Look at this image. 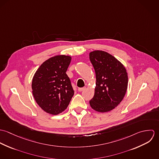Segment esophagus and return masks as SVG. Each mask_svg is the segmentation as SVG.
<instances>
[{"label":"esophagus","mask_w":159,"mask_h":159,"mask_svg":"<svg viewBox=\"0 0 159 159\" xmlns=\"http://www.w3.org/2000/svg\"><path fill=\"white\" fill-rule=\"evenodd\" d=\"M86 87H84V88H79L78 90V91H79V92H81V91L85 90V89H86Z\"/></svg>","instance_id":"esophagus-1"}]
</instances>
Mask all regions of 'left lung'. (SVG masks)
<instances>
[{"label":"left lung","mask_w":159,"mask_h":159,"mask_svg":"<svg viewBox=\"0 0 159 159\" xmlns=\"http://www.w3.org/2000/svg\"><path fill=\"white\" fill-rule=\"evenodd\" d=\"M89 59L96 76L94 95L89 101L91 108L100 113L110 111L122 102L127 92V70L113 56L103 51H92Z\"/></svg>","instance_id":"obj_1"}]
</instances>
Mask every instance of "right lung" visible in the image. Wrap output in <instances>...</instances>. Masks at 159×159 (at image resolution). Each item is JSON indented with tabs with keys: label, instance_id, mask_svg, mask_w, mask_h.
I'll use <instances>...</instances> for the list:
<instances>
[{
	"label": "right lung",
	"instance_id": "add662e5",
	"mask_svg": "<svg viewBox=\"0 0 159 159\" xmlns=\"http://www.w3.org/2000/svg\"><path fill=\"white\" fill-rule=\"evenodd\" d=\"M71 57L57 55L45 61L35 73L32 93L39 106L47 113L57 115L65 111L74 94L66 71Z\"/></svg>",
	"mask_w": 159,
	"mask_h": 159
}]
</instances>
